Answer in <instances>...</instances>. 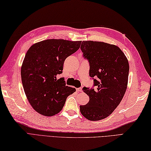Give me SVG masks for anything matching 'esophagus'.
Listing matches in <instances>:
<instances>
[{
	"instance_id": "obj_1",
	"label": "esophagus",
	"mask_w": 151,
	"mask_h": 151,
	"mask_svg": "<svg viewBox=\"0 0 151 151\" xmlns=\"http://www.w3.org/2000/svg\"><path fill=\"white\" fill-rule=\"evenodd\" d=\"M76 91H77L78 92H82V88H78L76 89Z\"/></svg>"
}]
</instances>
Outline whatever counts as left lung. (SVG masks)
Segmentation results:
<instances>
[{"mask_svg":"<svg viewBox=\"0 0 151 151\" xmlns=\"http://www.w3.org/2000/svg\"><path fill=\"white\" fill-rule=\"evenodd\" d=\"M81 49L89 63V76L93 87L82 90L89 97L88 103L80 106L82 115L90 121L109 116L119 104L126 91L129 65L117 46L100 41H84Z\"/></svg>","mask_w":151,"mask_h":151,"instance_id":"left-lung-1","label":"left lung"}]
</instances>
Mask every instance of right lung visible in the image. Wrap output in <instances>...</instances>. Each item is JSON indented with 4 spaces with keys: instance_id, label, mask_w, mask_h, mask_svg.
I'll list each match as a JSON object with an SVG mask.
<instances>
[{
    "instance_id": "1",
    "label": "right lung",
    "mask_w": 151,
    "mask_h": 151,
    "mask_svg": "<svg viewBox=\"0 0 151 151\" xmlns=\"http://www.w3.org/2000/svg\"><path fill=\"white\" fill-rule=\"evenodd\" d=\"M81 41L47 40L34 44L25 55L21 75L22 86L32 106L40 114L52 116L62 110L75 88L57 79L64 61L80 48Z\"/></svg>"
}]
</instances>
